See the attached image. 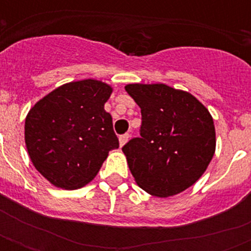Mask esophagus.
Segmentation results:
<instances>
[{
  "instance_id": "34e87169",
  "label": "esophagus",
  "mask_w": 251,
  "mask_h": 251,
  "mask_svg": "<svg viewBox=\"0 0 251 251\" xmlns=\"http://www.w3.org/2000/svg\"><path fill=\"white\" fill-rule=\"evenodd\" d=\"M129 138H130V134H122V135H120V138H118V141H120V146H124L126 143V142L129 141Z\"/></svg>"
}]
</instances>
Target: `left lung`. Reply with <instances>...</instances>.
I'll return each instance as SVG.
<instances>
[{"instance_id": "left-lung-1", "label": "left lung", "mask_w": 251, "mask_h": 251, "mask_svg": "<svg viewBox=\"0 0 251 251\" xmlns=\"http://www.w3.org/2000/svg\"><path fill=\"white\" fill-rule=\"evenodd\" d=\"M141 108V137L122 147L139 187L155 197L186 190L204 173L215 153L210 112L189 92L167 84H127Z\"/></svg>"}]
</instances>
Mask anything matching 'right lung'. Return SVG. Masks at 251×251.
<instances>
[{
    "label": "right lung",
    "mask_w": 251,
    "mask_h": 251,
    "mask_svg": "<svg viewBox=\"0 0 251 251\" xmlns=\"http://www.w3.org/2000/svg\"><path fill=\"white\" fill-rule=\"evenodd\" d=\"M112 87L100 80L66 83L35 104L25 124V147L37 171L54 186L79 189L118 149L104 104Z\"/></svg>",
    "instance_id": "obj_1"
}]
</instances>
